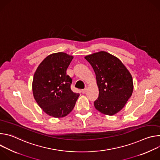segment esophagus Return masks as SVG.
<instances>
[{
  "label": "esophagus",
  "mask_w": 160,
  "mask_h": 160,
  "mask_svg": "<svg viewBox=\"0 0 160 160\" xmlns=\"http://www.w3.org/2000/svg\"><path fill=\"white\" fill-rule=\"evenodd\" d=\"M87 88H84V89H82V92L83 94H85V93L87 92Z\"/></svg>",
  "instance_id": "esophagus-1"
}]
</instances>
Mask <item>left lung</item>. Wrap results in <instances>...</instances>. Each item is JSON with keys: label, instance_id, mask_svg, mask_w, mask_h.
Returning a JSON list of instances; mask_svg holds the SVG:
<instances>
[{"label": "left lung", "instance_id": "left-lung-1", "mask_svg": "<svg viewBox=\"0 0 160 160\" xmlns=\"http://www.w3.org/2000/svg\"><path fill=\"white\" fill-rule=\"evenodd\" d=\"M85 59L93 68L99 87L95 108L104 115H115L132 96L131 74L119 59L104 51L87 56Z\"/></svg>", "mask_w": 160, "mask_h": 160}]
</instances>
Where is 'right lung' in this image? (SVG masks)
Instances as JSON below:
<instances>
[{
    "label": "right lung",
    "mask_w": 160,
    "mask_h": 160,
    "mask_svg": "<svg viewBox=\"0 0 160 160\" xmlns=\"http://www.w3.org/2000/svg\"><path fill=\"white\" fill-rule=\"evenodd\" d=\"M73 57L64 52L52 54L39 64L32 89L35 101L48 115L61 118L74 108L80 94L71 89L72 79L66 70Z\"/></svg>",
    "instance_id": "obj_1"
}]
</instances>
